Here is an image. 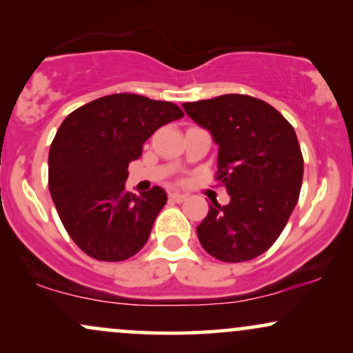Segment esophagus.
Wrapping results in <instances>:
<instances>
[{
  "label": "esophagus",
  "instance_id": "esophagus-1",
  "mask_svg": "<svg viewBox=\"0 0 353 353\" xmlns=\"http://www.w3.org/2000/svg\"><path fill=\"white\" fill-rule=\"evenodd\" d=\"M169 199L174 202H182V201L188 199V196H185V194H181V192H172V194H169Z\"/></svg>",
  "mask_w": 353,
  "mask_h": 353
}]
</instances>
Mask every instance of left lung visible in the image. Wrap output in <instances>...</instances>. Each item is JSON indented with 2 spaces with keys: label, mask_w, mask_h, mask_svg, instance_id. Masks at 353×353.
<instances>
[{
  "label": "left lung",
  "mask_w": 353,
  "mask_h": 353,
  "mask_svg": "<svg viewBox=\"0 0 353 353\" xmlns=\"http://www.w3.org/2000/svg\"><path fill=\"white\" fill-rule=\"evenodd\" d=\"M182 108L219 145L217 181L230 196L228 205L209 204L197 225L201 245L222 262L255 259L281 236L301 194L303 157L294 128L265 101L245 94Z\"/></svg>",
  "instance_id": "1"
}]
</instances>
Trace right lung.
<instances>
[{
  "label": "right lung",
  "mask_w": 353,
  "mask_h": 353,
  "mask_svg": "<svg viewBox=\"0 0 353 353\" xmlns=\"http://www.w3.org/2000/svg\"><path fill=\"white\" fill-rule=\"evenodd\" d=\"M182 116L174 103L121 92L84 104L59 125L48 184L64 229L89 257L125 261L148 242L168 196L157 185L128 192V165L154 131Z\"/></svg>",
  "instance_id": "right-lung-1"
}]
</instances>
